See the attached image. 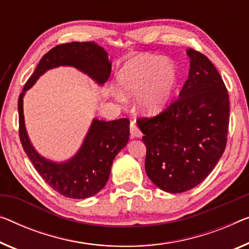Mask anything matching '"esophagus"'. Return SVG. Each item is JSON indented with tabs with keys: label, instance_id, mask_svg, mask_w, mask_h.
Wrapping results in <instances>:
<instances>
[{
	"label": "esophagus",
	"instance_id": "esophagus-1",
	"mask_svg": "<svg viewBox=\"0 0 249 249\" xmlns=\"http://www.w3.org/2000/svg\"><path fill=\"white\" fill-rule=\"evenodd\" d=\"M129 132H131L132 137H141V136H142V133H141L140 128L137 127L135 122H131V124H129Z\"/></svg>",
	"mask_w": 249,
	"mask_h": 249
}]
</instances>
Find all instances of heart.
<instances>
[{"label":"heart","mask_w":249,"mask_h":249,"mask_svg":"<svg viewBox=\"0 0 249 249\" xmlns=\"http://www.w3.org/2000/svg\"><path fill=\"white\" fill-rule=\"evenodd\" d=\"M179 73L176 65L161 55H140L128 60L117 76L118 86L127 96L139 97L142 112L155 115L162 112L171 101L176 90ZM115 97L123 101L120 91Z\"/></svg>","instance_id":"1"}]
</instances>
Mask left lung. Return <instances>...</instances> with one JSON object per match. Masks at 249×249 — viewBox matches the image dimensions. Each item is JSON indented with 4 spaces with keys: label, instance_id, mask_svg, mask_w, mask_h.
Wrapping results in <instances>:
<instances>
[{
    "label": "left lung",
    "instance_id": "1",
    "mask_svg": "<svg viewBox=\"0 0 249 249\" xmlns=\"http://www.w3.org/2000/svg\"><path fill=\"white\" fill-rule=\"evenodd\" d=\"M187 54L190 69L179 98L157 116L137 121L146 146L147 177L170 194L201 183L227 143V88L205 54L194 49H188Z\"/></svg>",
    "mask_w": 249,
    "mask_h": 249
}]
</instances>
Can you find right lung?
<instances>
[{
	"label": "right lung",
	"mask_w": 249,
	"mask_h": 249,
	"mask_svg": "<svg viewBox=\"0 0 249 249\" xmlns=\"http://www.w3.org/2000/svg\"><path fill=\"white\" fill-rule=\"evenodd\" d=\"M60 66L73 67L99 86L106 83L112 70L108 53L95 42H70L53 48L41 58L18 97V135L33 166L53 190L67 198L86 199L98 194L108 181L115 157L128 142L129 121L94 118L80 148L65 162H54L40 155L25 128L23 97L47 70Z\"/></svg>",
	"instance_id": "right-lung-1"
}]
</instances>
